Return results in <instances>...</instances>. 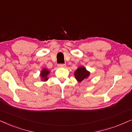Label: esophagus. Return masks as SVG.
I'll use <instances>...</instances> for the list:
<instances>
[{"label":"esophagus","instance_id":"esophagus-1","mask_svg":"<svg viewBox=\"0 0 132 132\" xmlns=\"http://www.w3.org/2000/svg\"><path fill=\"white\" fill-rule=\"evenodd\" d=\"M58 66L60 68H65L66 67V64H59L58 65Z\"/></svg>","mask_w":132,"mask_h":132}]
</instances>
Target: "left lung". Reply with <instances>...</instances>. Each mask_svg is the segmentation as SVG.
I'll list each match as a JSON object with an SVG mask.
<instances>
[{
  "instance_id": "1",
  "label": "left lung",
  "mask_w": 132,
  "mask_h": 132,
  "mask_svg": "<svg viewBox=\"0 0 132 132\" xmlns=\"http://www.w3.org/2000/svg\"><path fill=\"white\" fill-rule=\"evenodd\" d=\"M90 75V72L87 71L86 68L82 66L78 68L74 72L75 78L78 82H81L87 78Z\"/></svg>"
}]
</instances>
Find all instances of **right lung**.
<instances>
[{
	"label": "right lung",
	"instance_id": "add662e5",
	"mask_svg": "<svg viewBox=\"0 0 132 132\" xmlns=\"http://www.w3.org/2000/svg\"><path fill=\"white\" fill-rule=\"evenodd\" d=\"M50 73V71H48V69H46V68H44V69H42L41 71V73H40V77H42V81H46L48 80V75Z\"/></svg>",
	"mask_w": 132,
	"mask_h": 132
}]
</instances>
